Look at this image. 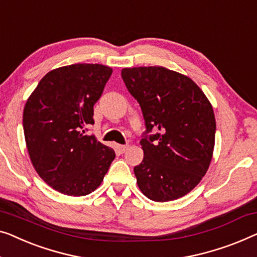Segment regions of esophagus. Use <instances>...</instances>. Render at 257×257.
Instances as JSON below:
<instances>
[{
	"label": "esophagus",
	"mask_w": 257,
	"mask_h": 257,
	"mask_svg": "<svg viewBox=\"0 0 257 257\" xmlns=\"http://www.w3.org/2000/svg\"><path fill=\"white\" fill-rule=\"evenodd\" d=\"M128 147H130L128 145H117V151L122 154L128 150Z\"/></svg>",
	"instance_id": "1"
}]
</instances>
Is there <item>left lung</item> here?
I'll return each instance as SVG.
<instances>
[{
	"mask_svg": "<svg viewBox=\"0 0 257 257\" xmlns=\"http://www.w3.org/2000/svg\"><path fill=\"white\" fill-rule=\"evenodd\" d=\"M143 111L144 160L135 167L138 187L155 202L190 192L209 169L215 119L211 103L190 77L165 67L121 70Z\"/></svg>",
	"mask_w": 257,
	"mask_h": 257,
	"instance_id": "left-lung-1",
	"label": "left lung"
}]
</instances>
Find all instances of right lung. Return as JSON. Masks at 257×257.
Returning a JSON list of instances; mask_svg holds the SVG:
<instances>
[{
  "label": "right lung",
  "instance_id": "1",
  "mask_svg": "<svg viewBox=\"0 0 257 257\" xmlns=\"http://www.w3.org/2000/svg\"><path fill=\"white\" fill-rule=\"evenodd\" d=\"M112 69L75 64L48 72L24 107L23 127L36 172L68 196H85L99 187L114 160V151L85 136L94 125V105Z\"/></svg>",
  "mask_w": 257,
  "mask_h": 257
}]
</instances>
